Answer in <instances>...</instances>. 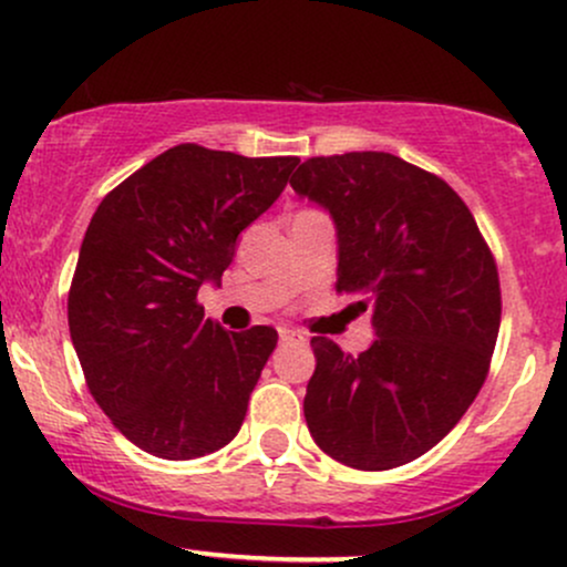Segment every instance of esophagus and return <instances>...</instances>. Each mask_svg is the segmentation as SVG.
<instances>
[{
    "label": "esophagus",
    "mask_w": 567,
    "mask_h": 567,
    "mask_svg": "<svg viewBox=\"0 0 567 567\" xmlns=\"http://www.w3.org/2000/svg\"><path fill=\"white\" fill-rule=\"evenodd\" d=\"M290 341H303V336L296 333V330L279 328V343H290Z\"/></svg>",
    "instance_id": "1"
}]
</instances>
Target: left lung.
<instances>
[{"label": "left lung", "instance_id": "left-lung-1", "mask_svg": "<svg viewBox=\"0 0 567 567\" xmlns=\"http://www.w3.org/2000/svg\"><path fill=\"white\" fill-rule=\"evenodd\" d=\"M290 186L333 216L336 290L360 296L375 330L357 357L311 338L306 426L351 470H394L432 451L483 389L501 324L496 261L464 199L394 154L311 157Z\"/></svg>", "mask_w": 567, "mask_h": 567}]
</instances>
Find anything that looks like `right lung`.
I'll list each match as a JSON object with an SVG mask.
<instances>
[{"mask_svg": "<svg viewBox=\"0 0 567 567\" xmlns=\"http://www.w3.org/2000/svg\"><path fill=\"white\" fill-rule=\"evenodd\" d=\"M296 165L181 143L97 205L69 330L90 394L141 451L188 461L237 437L277 330H224L197 292L220 282L239 231L275 205Z\"/></svg>", "mask_w": 567, "mask_h": 567, "instance_id": "1", "label": "right lung"}]
</instances>
